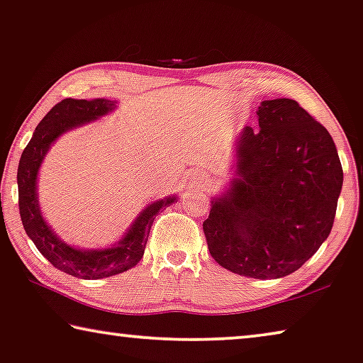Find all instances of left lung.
Here are the masks:
<instances>
[{
  "mask_svg": "<svg viewBox=\"0 0 363 363\" xmlns=\"http://www.w3.org/2000/svg\"><path fill=\"white\" fill-rule=\"evenodd\" d=\"M238 140L236 174L203 233L221 267L252 279L300 269L331 233L342 189L333 137L294 99L264 101Z\"/></svg>",
  "mask_w": 363,
  "mask_h": 363,
  "instance_id": "1",
  "label": "left lung"
}]
</instances>
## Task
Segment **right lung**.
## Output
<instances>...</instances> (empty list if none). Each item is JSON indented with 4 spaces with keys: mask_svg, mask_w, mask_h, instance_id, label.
Listing matches in <instances>:
<instances>
[{
    "mask_svg": "<svg viewBox=\"0 0 363 363\" xmlns=\"http://www.w3.org/2000/svg\"><path fill=\"white\" fill-rule=\"evenodd\" d=\"M116 109V102L109 99H63L53 106L42 122L37 125L30 142L27 143L19 160L18 189H19V213L27 236L34 241L37 250L53 267L73 277L94 280L112 277L132 269L143 257L151 225L166 205L172 203L176 197L156 200L148 205L128 233L118 241L117 246L107 250L83 251L68 246L50 230L42 218L39 202H37V174L43 156L50 145L69 128L79 127L94 118L106 116Z\"/></svg>",
    "mask_w": 363,
    "mask_h": 363,
    "instance_id": "1",
    "label": "right lung"
}]
</instances>
